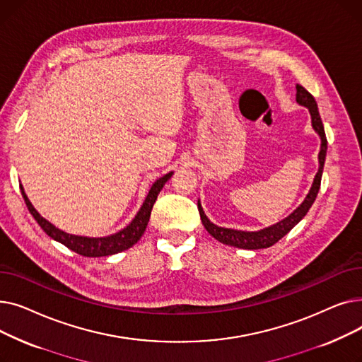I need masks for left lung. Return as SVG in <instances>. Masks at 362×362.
I'll use <instances>...</instances> for the list:
<instances>
[{
	"mask_svg": "<svg viewBox=\"0 0 362 362\" xmlns=\"http://www.w3.org/2000/svg\"><path fill=\"white\" fill-rule=\"evenodd\" d=\"M296 103L300 107H305L310 111L311 116V124L313 129L315 130L317 135L320 136V152H318V171L313 180V185L310 187V192L307 194L305 199H303L296 210H293L288 217H284L283 220L277 221L276 224H272L269 227H264L261 230L255 232H246V230H236V229H226V227H220L210 221V218L206 217V214L202 210L201 201L198 199V210L201 216V221L206 232L210 233L214 239L218 242L235 246V248H242V250H262V248H269V246L274 245L279 242L284 235H288L293 227L307 216L308 210L311 205L314 204L317 194L320 191V183H321V176H322V167H325L326 161V152H327V139H326V133H325V126H322L320 112L317 103L314 100L313 95L300 85H296Z\"/></svg>",
	"mask_w": 362,
	"mask_h": 362,
	"instance_id": "obj_1",
	"label": "left lung"
}]
</instances>
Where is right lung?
I'll list each match as a JSON object with an SVG mask.
<instances>
[{
	"instance_id": "1",
	"label": "right lung",
	"mask_w": 362,
	"mask_h": 362,
	"mask_svg": "<svg viewBox=\"0 0 362 362\" xmlns=\"http://www.w3.org/2000/svg\"><path fill=\"white\" fill-rule=\"evenodd\" d=\"M173 176V171H170L165 176L160 177L158 180H156L152 183L148 195L145 197L144 204L141 205L139 211L136 213V216L133 217V220L124 227V229L119 230L117 233H112L110 236H103V238H89V236H78V235H71V233H66L63 230H60L59 227H55L52 223H49L47 218H44L40 213L35 210V206L32 205V202L29 201L25 189H22V195L25 198V202L29 208L30 214L33 216V218L37 221L42 227V230L52 238L54 240L63 243L64 246H67L69 250L74 251L76 254L83 255V257H107V255H112V254H119L122 251L129 250L130 246L135 245L144 235L148 221H149V216L152 211V206H154L158 194L161 192V189L164 187L165 182Z\"/></svg>"
}]
</instances>
